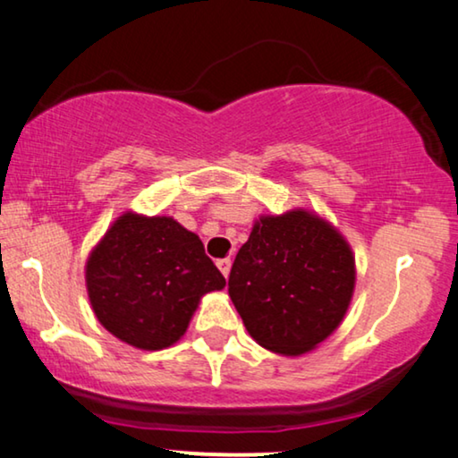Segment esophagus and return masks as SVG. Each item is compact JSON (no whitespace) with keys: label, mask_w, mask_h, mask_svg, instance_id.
<instances>
[{"label":"esophagus","mask_w":458,"mask_h":458,"mask_svg":"<svg viewBox=\"0 0 458 458\" xmlns=\"http://www.w3.org/2000/svg\"><path fill=\"white\" fill-rule=\"evenodd\" d=\"M216 266H217V269H220V272L224 274V278H228V276H230V267H232V261H230V259H220V261L216 263Z\"/></svg>","instance_id":"obj_1"}]
</instances>
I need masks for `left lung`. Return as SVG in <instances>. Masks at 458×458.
I'll use <instances>...</instances> for the list:
<instances>
[{"instance_id":"left-lung-1","label":"left lung","mask_w":458,"mask_h":458,"mask_svg":"<svg viewBox=\"0 0 458 458\" xmlns=\"http://www.w3.org/2000/svg\"><path fill=\"white\" fill-rule=\"evenodd\" d=\"M355 291L344 236L305 209L261 216L230 269L228 294L263 349L305 355L343 321Z\"/></svg>"}]
</instances>
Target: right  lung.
Returning a JSON list of instances; mask_svg holds the SVG:
<instances>
[{
  "label": "right lung",
  "instance_id": "right-lung-1",
  "mask_svg": "<svg viewBox=\"0 0 458 458\" xmlns=\"http://www.w3.org/2000/svg\"><path fill=\"white\" fill-rule=\"evenodd\" d=\"M85 280L99 324L143 351L178 343L201 296L226 286L195 232L174 217L132 211L122 214L91 250Z\"/></svg>",
  "mask_w": 458,
  "mask_h": 458
}]
</instances>
